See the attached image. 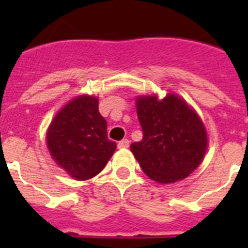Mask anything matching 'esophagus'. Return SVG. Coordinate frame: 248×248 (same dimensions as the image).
<instances>
[{"label": "esophagus", "instance_id": "34e87169", "mask_svg": "<svg viewBox=\"0 0 248 248\" xmlns=\"http://www.w3.org/2000/svg\"><path fill=\"white\" fill-rule=\"evenodd\" d=\"M128 146H129L128 139H123L122 141H119V143H118V148H120V149H125V148H128Z\"/></svg>", "mask_w": 248, "mask_h": 248}]
</instances>
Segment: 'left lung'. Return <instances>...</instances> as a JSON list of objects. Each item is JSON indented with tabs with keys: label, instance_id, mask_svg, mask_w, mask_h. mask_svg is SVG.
Segmentation results:
<instances>
[{
	"label": "left lung",
	"instance_id": "obj_1",
	"mask_svg": "<svg viewBox=\"0 0 248 248\" xmlns=\"http://www.w3.org/2000/svg\"><path fill=\"white\" fill-rule=\"evenodd\" d=\"M143 139L130 145L140 168L151 180H183L198 168L207 149V134L198 113L176 94L137 98Z\"/></svg>",
	"mask_w": 248,
	"mask_h": 248
}]
</instances>
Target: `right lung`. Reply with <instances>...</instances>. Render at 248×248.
<instances>
[{
	"instance_id": "1",
	"label": "right lung",
	"mask_w": 248,
	"mask_h": 248,
	"mask_svg": "<svg viewBox=\"0 0 248 248\" xmlns=\"http://www.w3.org/2000/svg\"><path fill=\"white\" fill-rule=\"evenodd\" d=\"M98 104V98L92 95L74 98L58 111L47 130L50 155L76 180L99 174L117 148L108 139L107 120Z\"/></svg>"
}]
</instances>
